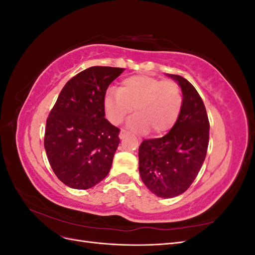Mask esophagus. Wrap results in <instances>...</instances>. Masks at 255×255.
Wrapping results in <instances>:
<instances>
[{
  "label": "esophagus",
  "instance_id": "1",
  "mask_svg": "<svg viewBox=\"0 0 255 255\" xmlns=\"http://www.w3.org/2000/svg\"><path fill=\"white\" fill-rule=\"evenodd\" d=\"M127 135H128V133L126 132V130H125V129H121V132H120V134H119L120 139H125V138L127 137Z\"/></svg>",
  "mask_w": 255,
  "mask_h": 255
}]
</instances>
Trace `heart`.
I'll return each instance as SVG.
<instances>
[{
	"label": "heart",
	"mask_w": 255,
	"mask_h": 255,
	"mask_svg": "<svg viewBox=\"0 0 255 255\" xmlns=\"http://www.w3.org/2000/svg\"><path fill=\"white\" fill-rule=\"evenodd\" d=\"M104 111L113 125L118 126L132 113L127 126L133 132L151 129L161 134L170 129L179 117L182 96L173 82L146 75H134L121 82L119 90L109 89L104 96Z\"/></svg>",
	"instance_id": "heart-1"
}]
</instances>
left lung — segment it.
Returning a JSON list of instances; mask_svg holds the SVG:
<instances>
[{
  "instance_id": "8db88e82",
  "label": "left lung",
  "mask_w": 255,
  "mask_h": 255,
  "mask_svg": "<svg viewBox=\"0 0 255 255\" xmlns=\"http://www.w3.org/2000/svg\"><path fill=\"white\" fill-rule=\"evenodd\" d=\"M166 75L182 90L179 117L165 136L141 142L138 158L140 177L152 194L174 198L189 188L203 165L210 139V122L196 88L181 75Z\"/></svg>"
}]
</instances>
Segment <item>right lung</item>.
I'll return each mask as SVG.
<instances>
[{"label": "right lung", "mask_w": 255, "mask_h": 255, "mask_svg": "<svg viewBox=\"0 0 255 255\" xmlns=\"http://www.w3.org/2000/svg\"><path fill=\"white\" fill-rule=\"evenodd\" d=\"M123 68L90 67L68 81L47 120L44 149L68 187L88 189L109 174L120 139L105 119L104 96Z\"/></svg>", "instance_id": "right-lung-1"}]
</instances>
